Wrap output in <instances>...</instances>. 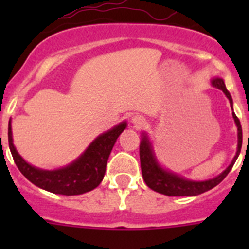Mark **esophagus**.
<instances>
[{
	"instance_id": "esophagus-1",
	"label": "esophagus",
	"mask_w": 249,
	"mask_h": 249,
	"mask_svg": "<svg viewBox=\"0 0 249 249\" xmlns=\"http://www.w3.org/2000/svg\"><path fill=\"white\" fill-rule=\"evenodd\" d=\"M131 121L132 123L135 124L136 128H142V127L146 124V120H144L143 116H141V114H135Z\"/></svg>"
}]
</instances>
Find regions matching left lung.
I'll list each match as a JSON object with an SVG mask.
<instances>
[{
    "instance_id": "8db88e82",
    "label": "left lung",
    "mask_w": 249,
    "mask_h": 249,
    "mask_svg": "<svg viewBox=\"0 0 249 249\" xmlns=\"http://www.w3.org/2000/svg\"><path fill=\"white\" fill-rule=\"evenodd\" d=\"M211 83H212L213 87L223 91V93L227 96L231 106H232V97H231L230 92L226 89V85H224L223 80L217 77V78H213L211 81ZM232 116L233 120H234V122L237 124V131H238L237 153L234 156V158H233L232 162H231L230 166L224 169L221 175L212 178V179H207V181H192V179H188V178H184L179 175H176V173L171 172V171L164 169L163 167H160V164L157 162V158H156L155 152H153V148H152V144L149 142L148 137L143 133V137H142V141H141L140 144V160L142 176H143V179L147 186L151 190L166 196H197L212 190L213 187L221 183L224 178H226V176L230 173L231 169H232L233 164H234V162L238 158L239 153H241L242 148L241 122H239L238 117L234 114V112L232 113Z\"/></svg>"
}]
</instances>
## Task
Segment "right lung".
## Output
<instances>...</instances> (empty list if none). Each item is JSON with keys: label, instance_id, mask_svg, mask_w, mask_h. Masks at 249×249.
Instances as JSON below:
<instances>
[{"label": "right lung", "instance_id": "obj_1", "mask_svg": "<svg viewBox=\"0 0 249 249\" xmlns=\"http://www.w3.org/2000/svg\"><path fill=\"white\" fill-rule=\"evenodd\" d=\"M126 127L127 123L122 122L102 133L76 160L54 171L36 168L18 155L13 146L11 121L8 123V146L17 168L35 186L56 195H82L94 190L102 182L112 148Z\"/></svg>", "mask_w": 249, "mask_h": 249}]
</instances>
